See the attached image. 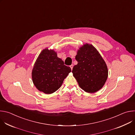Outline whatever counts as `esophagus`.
<instances>
[{
    "instance_id": "34e87169",
    "label": "esophagus",
    "mask_w": 135,
    "mask_h": 135,
    "mask_svg": "<svg viewBox=\"0 0 135 135\" xmlns=\"http://www.w3.org/2000/svg\"><path fill=\"white\" fill-rule=\"evenodd\" d=\"M73 66H73V65H70V68H71V70H72V69H73Z\"/></svg>"
}]
</instances>
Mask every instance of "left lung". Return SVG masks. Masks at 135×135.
Listing matches in <instances>:
<instances>
[{
    "mask_svg": "<svg viewBox=\"0 0 135 135\" xmlns=\"http://www.w3.org/2000/svg\"><path fill=\"white\" fill-rule=\"evenodd\" d=\"M75 59L78 64L72 73L80 88L88 93L101 89L107 79L108 69L97 49L86 43L78 51Z\"/></svg>",
    "mask_w": 135,
    "mask_h": 135,
    "instance_id": "8db88e82",
    "label": "left lung"
}]
</instances>
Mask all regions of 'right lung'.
I'll list each match as a JSON object with an SVG mask.
<instances>
[{
    "instance_id": "add662e5",
    "label": "right lung",
    "mask_w": 135,
    "mask_h": 135,
    "mask_svg": "<svg viewBox=\"0 0 135 135\" xmlns=\"http://www.w3.org/2000/svg\"><path fill=\"white\" fill-rule=\"evenodd\" d=\"M71 68L64 65L53 50L45 49L38 56L32 70V82L41 92L51 94L61 86Z\"/></svg>"
}]
</instances>
